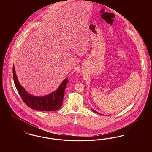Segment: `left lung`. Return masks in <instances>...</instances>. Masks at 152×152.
Listing matches in <instances>:
<instances>
[{"instance_id": "8db88e82", "label": "left lung", "mask_w": 152, "mask_h": 152, "mask_svg": "<svg viewBox=\"0 0 152 152\" xmlns=\"http://www.w3.org/2000/svg\"><path fill=\"white\" fill-rule=\"evenodd\" d=\"M92 111H94V112H95V113H97V112H96V110H93V109H92Z\"/></svg>"}]
</instances>
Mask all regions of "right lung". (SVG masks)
<instances>
[{"mask_svg":"<svg viewBox=\"0 0 152 152\" xmlns=\"http://www.w3.org/2000/svg\"><path fill=\"white\" fill-rule=\"evenodd\" d=\"M13 77L18 93L29 108L40 111H56L61 107L68 78L61 83L55 92L44 96L38 97L29 94L21 86L16 75L14 65H13Z\"/></svg>","mask_w":152,"mask_h":152,"instance_id":"right-lung-1","label":"right lung"}]
</instances>
